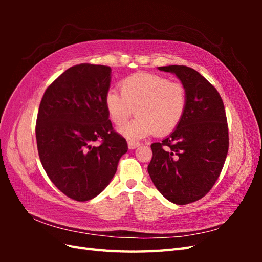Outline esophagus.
Wrapping results in <instances>:
<instances>
[{"label": "esophagus", "mask_w": 262, "mask_h": 262, "mask_svg": "<svg viewBox=\"0 0 262 262\" xmlns=\"http://www.w3.org/2000/svg\"><path fill=\"white\" fill-rule=\"evenodd\" d=\"M141 144L139 143V142H134V141H129L128 142V147H129V149H134V148H137V147H139Z\"/></svg>", "instance_id": "1"}]
</instances>
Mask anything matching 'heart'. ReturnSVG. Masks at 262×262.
Instances as JSON below:
<instances>
[{
	"label": "heart",
	"instance_id": "obj_1",
	"mask_svg": "<svg viewBox=\"0 0 262 262\" xmlns=\"http://www.w3.org/2000/svg\"><path fill=\"white\" fill-rule=\"evenodd\" d=\"M120 92L109 90L105 106L116 125L124 124L136 109L138 117L120 129L122 136L131 141L152 132L158 136L171 132L186 113V87L161 75H130L120 83Z\"/></svg>",
	"mask_w": 262,
	"mask_h": 262
}]
</instances>
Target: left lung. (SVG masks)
<instances>
[{
	"instance_id": "1",
	"label": "left lung",
	"mask_w": 262,
	"mask_h": 262,
	"mask_svg": "<svg viewBox=\"0 0 262 262\" xmlns=\"http://www.w3.org/2000/svg\"><path fill=\"white\" fill-rule=\"evenodd\" d=\"M186 87L184 118L169 136L150 145L147 171L166 199L179 205L201 199L215 184L228 152L223 100L211 83L185 66L160 67Z\"/></svg>"
}]
</instances>
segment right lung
<instances>
[{"instance_id":"add662e5","label":"right lung","mask_w":262,"mask_h":262,"mask_svg":"<svg viewBox=\"0 0 262 262\" xmlns=\"http://www.w3.org/2000/svg\"><path fill=\"white\" fill-rule=\"evenodd\" d=\"M112 69L82 63L46 90L36 122L37 147L47 175L61 192L89 201L104 190L128 152L105 106ZM96 140L100 146H95Z\"/></svg>"}]
</instances>
